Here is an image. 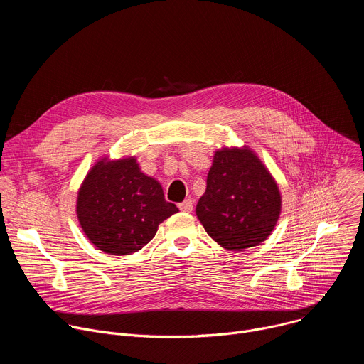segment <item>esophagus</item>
<instances>
[{"label": "esophagus", "instance_id": "34e87169", "mask_svg": "<svg viewBox=\"0 0 364 364\" xmlns=\"http://www.w3.org/2000/svg\"><path fill=\"white\" fill-rule=\"evenodd\" d=\"M193 200L191 198H186L183 203H180L178 204V209L181 210V212H186V213H190V212H193Z\"/></svg>", "mask_w": 364, "mask_h": 364}]
</instances>
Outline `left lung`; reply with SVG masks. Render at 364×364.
Wrapping results in <instances>:
<instances>
[{
    "label": "left lung",
    "instance_id": "8db88e82",
    "mask_svg": "<svg viewBox=\"0 0 364 364\" xmlns=\"http://www.w3.org/2000/svg\"><path fill=\"white\" fill-rule=\"evenodd\" d=\"M281 213L277 181L247 148L218 149L196 215L215 242L228 250L262 243Z\"/></svg>",
    "mask_w": 364,
    "mask_h": 364
}]
</instances>
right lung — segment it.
<instances>
[{
	"label": "right lung",
	"instance_id": "obj_1",
	"mask_svg": "<svg viewBox=\"0 0 364 364\" xmlns=\"http://www.w3.org/2000/svg\"><path fill=\"white\" fill-rule=\"evenodd\" d=\"M166 201L161 184L141 173L136 159L99 160L83 180L76 213L87 239L109 255L142 249L159 225L177 213Z\"/></svg>",
	"mask_w": 364,
	"mask_h": 364
}]
</instances>
